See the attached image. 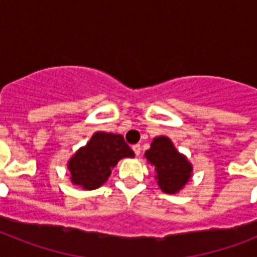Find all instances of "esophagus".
Segmentation results:
<instances>
[{
    "label": "esophagus",
    "mask_w": 257,
    "mask_h": 257,
    "mask_svg": "<svg viewBox=\"0 0 257 257\" xmlns=\"http://www.w3.org/2000/svg\"><path fill=\"white\" fill-rule=\"evenodd\" d=\"M133 152H135V155H136V156H140V153H141V145H140V144L133 145Z\"/></svg>",
    "instance_id": "1"
}]
</instances>
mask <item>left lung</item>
<instances>
[{"label":"left lung","mask_w":257,"mask_h":257,"mask_svg":"<svg viewBox=\"0 0 257 257\" xmlns=\"http://www.w3.org/2000/svg\"><path fill=\"white\" fill-rule=\"evenodd\" d=\"M145 157L155 168L159 187L165 193L179 192L191 179L192 165L176 151L168 137H156Z\"/></svg>","instance_id":"1"}]
</instances>
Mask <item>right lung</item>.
<instances>
[{
  "label": "right lung",
  "mask_w": 257,
  "mask_h": 257,
  "mask_svg": "<svg viewBox=\"0 0 257 257\" xmlns=\"http://www.w3.org/2000/svg\"><path fill=\"white\" fill-rule=\"evenodd\" d=\"M133 156L135 152L121 135L97 132L86 147L78 149L70 159L68 168L73 184L90 191L101 187L108 180L118 160Z\"/></svg>",
  "instance_id": "obj_1"
}]
</instances>
